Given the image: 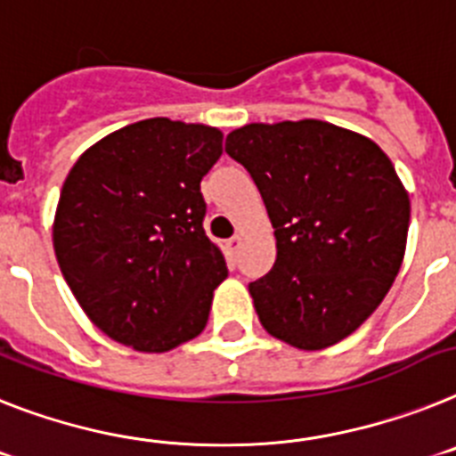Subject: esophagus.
<instances>
[{
	"label": "esophagus",
	"mask_w": 456,
	"mask_h": 456,
	"mask_svg": "<svg viewBox=\"0 0 456 456\" xmlns=\"http://www.w3.org/2000/svg\"><path fill=\"white\" fill-rule=\"evenodd\" d=\"M240 240H243V239H240V233H236V236H232V239L227 240V255L232 256V259L236 256V252H239Z\"/></svg>",
	"instance_id": "esophagus-1"
}]
</instances>
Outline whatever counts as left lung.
Segmentation results:
<instances>
[{"label":"left lung","mask_w":456,"mask_h":456,"mask_svg":"<svg viewBox=\"0 0 456 456\" xmlns=\"http://www.w3.org/2000/svg\"><path fill=\"white\" fill-rule=\"evenodd\" d=\"M224 149L275 229V264L250 282L261 326L303 351L348 338L386 298L406 250L411 201L390 158L316 118L248 124Z\"/></svg>","instance_id":"8db88e82"}]
</instances>
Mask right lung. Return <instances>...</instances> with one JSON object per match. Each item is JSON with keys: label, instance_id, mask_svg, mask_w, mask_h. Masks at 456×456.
I'll return each mask as SVG.
<instances>
[{"label": "right lung", "instance_id": "1", "mask_svg": "<svg viewBox=\"0 0 456 456\" xmlns=\"http://www.w3.org/2000/svg\"><path fill=\"white\" fill-rule=\"evenodd\" d=\"M223 133L156 117L89 146L63 181L53 243L63 280L114 342L162 354L197 338L227 264L204 232L201 179Z\"/></svg>", "mask_w": 456, "mask_h": 456}]
</instances>
